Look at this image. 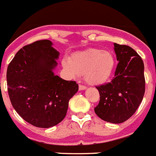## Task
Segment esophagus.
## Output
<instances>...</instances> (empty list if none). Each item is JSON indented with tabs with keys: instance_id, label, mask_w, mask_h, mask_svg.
Here are the masks:
<instances>
[{
	"instance_id": "obj_1",
	"label": "esophagus",
	"mask_w": 156,
	"mask_h": 156,
	"mask_svg": "<svg viewBox=\"0 0 156 156\" xmlns=\"http://www.w3.org/2000/svg\"><path fill=\"white\" fill-rule=\"evenodd\" d=\"M86 87L84 85H82V84H79V90L82 91V90H85Z\"/></svg>"
}]
</instances>
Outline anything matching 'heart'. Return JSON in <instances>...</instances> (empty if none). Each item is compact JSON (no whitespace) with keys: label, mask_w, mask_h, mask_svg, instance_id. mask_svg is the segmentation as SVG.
I'll return each instance as SVG.
<instances>
[{"label":"heart","mask_w":156,"mask_h":156,"mask_svg":"<svg viewBox=\"0 0 156 156\" xmlns=\"http://www.w3.org/2000/svg\"><path fill=\"white\" fill-rule=\"evenodd\" d=\"M63 67L73 77L83 75L91 85H100L110 79L115 70V58L112 52L100 48H88L73 54L64 60Z\"/></svg>","instance_id":"heart-1"}]
</instances>
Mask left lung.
<instances>
[{
    "label": "left lung",
    "instance_id": "8db88e82",
    "mask_svg": "<svg viewBox=\"0 0 156 156\" xmlns=\"http://www.w3.org/2000/svg\"><path fill=\"white\" fill-rule=\"evenodd\" d=\"M119 61L111 82L97 86L100 102L94 108L100 119L123 123L136 112L145 92L144 65L138 53L124 44L114 43Z\"/></svg>",
    "mask_w": 156,
    "mask_h": 156
}]
</instances>
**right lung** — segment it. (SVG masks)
Here are the masks:
<instances>
[{"label": "right lung", "mask_w": 156, "mask_h": 156, "mask_svg": "<svg viewBox=\"0 0 156 156\" xmlns=\"http://www.w3.org/2000/svg\"><path fill=\"white\" fill-rule=\"evenodd\" d=\"M48 40L20 48L7 69L8 92L16 112L26 122L48 128L62 121L77 92L76 81L55 76L59 52Z\"/></svg>", "instance_id": "add662e5"}]
</instances>
